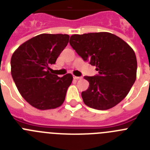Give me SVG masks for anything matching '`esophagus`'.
<instances>
[{"label": "esophagus", "instance_id": "1", "mask_svg": "<svg viewBox=\"0 0 150 150\" xmlns=\"http://www.w3.org/2000/svg\"><path fill=\"white\" fill-rule=\"evenodd\" d=\"M74 79H76V80H79V79H83V76H74Z\"/></svg>", "mask_w": 150, "mask_h": 150}]
</instances>
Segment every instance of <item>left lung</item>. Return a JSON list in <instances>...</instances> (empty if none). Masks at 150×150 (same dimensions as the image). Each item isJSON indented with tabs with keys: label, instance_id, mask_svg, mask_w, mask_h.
Masks as SVG:
<instances>
[{
	"label": "left lung",
	"instance_id": "8db88e82",
	"mask_svg": "<svg viewBox=\"0 0 150 150\" xmlns=\"http://www.w3.org/2000/svg\"><path fill=\"white\" fill-rule=\"evenodd\" d=\"M69 43L85 62L96 66L98 74L84 76L89 83L82 92L85 104L104 110L126 97L136 80L137 59L123 40L108 32L74 34Z\"/></svg>",
	"mask_w": 150,
	"mask_h": 150
}]
</instances>
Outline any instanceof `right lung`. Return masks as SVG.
Here are the masks:
<instances>
[{"label": "right lung", "instance_id": "right-lung-1", "mask_svg": "<svg viewBox=\"0 0 150 150\" xmlns=\"http://www.w3.org/2000/svg\"><path fill=\"white\" fill-rule=\"evenodd\" d=\"M68 34H42L22 43L11 58V74L24 99L39 110L55 109L63 104L73 76L52 74L54 64L67 46Z\"/></svg>", "mask_w": 150, "mask_h": 150}]
</instances>
